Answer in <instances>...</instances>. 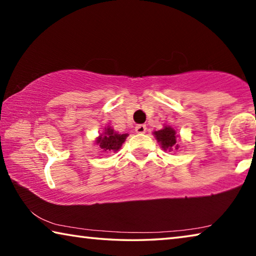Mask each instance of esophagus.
Masks as SVG:
<instances>
[{
  "mask_svg": "<svg viewBox=\"0 0 256 256\" xmlns=\"http://www.w3.org/2000/svg\"><path fill=\"white\" fill-rule=\"evenodd\" d=\"M146 125H138V126H136V132L138 134H144L146 133Z\"/></svg>",
  "mask_w": 256,
  "mask_h": 256,
  "instance_id": "obj_1",
  "label": "esophagus"
}]
</instances>
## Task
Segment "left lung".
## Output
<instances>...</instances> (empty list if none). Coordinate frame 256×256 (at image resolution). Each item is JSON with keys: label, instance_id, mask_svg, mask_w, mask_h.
I'll use <instances>...</instances> for the list:
<instances>
[{"label": "left lung", "instance_id": "left-lung-1", "mask_svg": "<svg viewBox=\"0 0 256 256\" xmlns=\"http://www.w3.org/2000/svg\"><path fill=\"white\" fill-rule=\"evenodd\" d=\"M154 134L164 150L172 151L178 149V144H176V131L172 128L164 126L159 131H154Z\"/></svg>", "mask_w": 256, "mask_h": 256}]
</instances>
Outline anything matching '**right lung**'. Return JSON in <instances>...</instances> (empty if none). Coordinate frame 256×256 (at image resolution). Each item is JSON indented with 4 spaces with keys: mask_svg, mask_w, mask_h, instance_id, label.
Listing matches in <instances>:
<instances>
[{
    "mask_svg": "<svg viewBox=\"0 0 256 256\" xmlns=\"http://www.w3.org/2000/svg\"><path fill=\"white\" fill-rule=\"evenodd\" d=\"M128 136V133L120 134L118 132H115L112 128L108 126L107 128H105L104 133L97 138L96 144L100 146L104 152L112 154L120 149V146L124 144V141L126 140Z\"/></svg>",
    "mask_w": 256,
    "mask_h": 256,
    "instance_id": "1",
    "label": "right lung"
}]
</instances>
